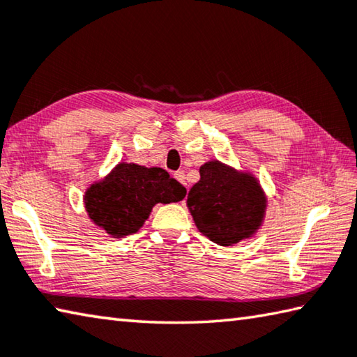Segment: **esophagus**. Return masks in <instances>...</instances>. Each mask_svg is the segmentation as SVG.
<instances>
[{"mask_svg": "<svg viewBox=\"0 0 357 357\" xmlns=\"http://www.w3.org/2000/svg\"><path fill=\"white\" fill-rule=\"evenodd\" d=\"M174 176V179L178 181V183H181L183 185H187V183H185V174H184V172H176L173 174Z\"/></svg>", "mask_w": 357, "mask_h": 357, "instance_id": "1", "label": "esophagus"}]
</instances>
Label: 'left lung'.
Instances as JSON below:
<instances>
[{
  "label": "left lung",
  "instance_id": "8db88e82",
  "mask_svg": "<svg viewBox=\"0 0 357 357\" xmlns=\"http://www.w3.org/2000/svg\"><path fill=\"white\" fill-rule=\"evenodd\" d=\"M199 176L187 197V207L201 234L222 246L255 234L267 207L257 179L218 160L201 165Z\"/></svg>",
  "mask_w": 357,
  "mask_h": 357
}]
</instances>
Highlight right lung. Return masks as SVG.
Here are the masks:
<instances>
[{
  "label": "right lung",
  "mask_w": 357,
  "mask_h": 357,
  "mask_svg": "<svg viewBox=\"0 0 357 357\" xmlns=\"http://www.w3.org/2000/svg\"><path fill=\"white\" fill-rule=\"evenodd\" d=\"M185 189L164 168L119 164L84 197L92 222L109 236L123 237L137 232L158 203H176Z\"/></svg>",
  "instance_id": "obj_1"
}]
</instances>
